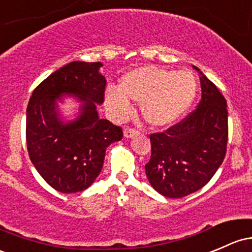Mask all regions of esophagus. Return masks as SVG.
Listing matches in <instances>:
<instances>
[{
    "instance_id": "34e87169",
    "label": "esophagus",
    "mask_w": 252,
    "mask_h": 252,
    "mask_svg": "<svg viewBox=\"0 0 252 252\" xmlns=\"http://www.w3.org/2000/svg\"><path fill=\"white\" fill-rule=\"evenodd\" d=\"M138 134H139V132L133 128H125V131H124V136H125V138H133L138 136Z\"/></svg>"
}]
</instances>
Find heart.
<instances>
[{
	"label": "heart",
	"mask_w": 252,
	"mask_h": 252,
	"mask_svg": "<svg viewBox=\"0 0 252 252\" xmlns=\"http://www.w3.org/2000/svg\"><path fill=\"white\" fill-rule=\"evenodd\" d=\"M198 91L191 71L142 66L127 72L120 86H107L105 107L116 119L131 115L129 99L140 103L143 118L153 126L163 127L178 121L190 109Z\"/></svg>",
	"instance_id": "heart-1"
}]
</instances>
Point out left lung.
Instances as JSON below:
<instances>
[{"instance_id":"left-lung-1","label":"left lung","mask_w":252,"mask_h":252,"mask_svg":"<svg viewBox=\"0 0 252 252\" xmlns=\"http://www.w3.org/2000/svg\"><path fill=\"white\" fill-rule=\"evenodd\" d=\"M199 73L202 98L197 109L162 133L150 134L149 183L162 196L181 198L202 189L226 155L227 103L215 84Z\"/></svg>"}]
</instances>
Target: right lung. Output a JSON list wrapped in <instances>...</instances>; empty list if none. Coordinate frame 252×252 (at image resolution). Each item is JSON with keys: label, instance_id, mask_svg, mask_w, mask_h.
<instances>
[{"label": "right lung", "instance_id": "obj_1", "mask_svg": "<svg viewBox=\"0 0 252 252\" xmlns=\"http://www.w3.org/2000/svg\"><path fill=\"white\" fill-rule=\"evenodd\" d=\"M101 62L73 61L51 73L34 89L26 110V142L34 168L62 193L86 190L103 167L105 149L123 139L121 127L99 119L105 80ZM71 95L80 103L66 119L60 103Z\"/></svg>", "mask_w": 252, "mask_h": 252}]
</instances>
